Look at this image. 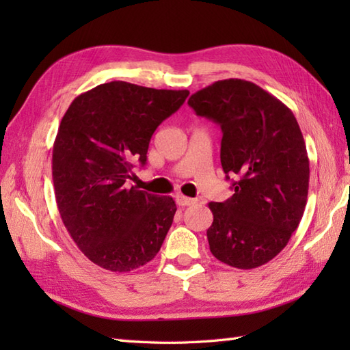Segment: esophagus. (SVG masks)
I'll use <instances>...</instances> for the list:
<instances>
[{
	"mask_svg": "<svg viewBox=\"0 0 350 350\" xmlns=\"http://www.w3.org/2000/svg\"><path fill=\"white\" fill-rule=\"evenodd\" d=\"M176 202H177V204L179 206H191V204H194L197 200H194V198H189V197H185V196H182V194H177L176 196Z\"/></svg>",
	"mask_w": 350,
	"mask_h": 350,
	"instance_id": "1",
	"label": "esophagus"
}]
</instances>
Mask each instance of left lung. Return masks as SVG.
Masks as SVG:
<instances>
[{
	"label": "left lung",
	"instance_id": "8db88e82",
	"mask_svg": "<svg viewBox=\"0 0 350 350\" xmlns=\"http://www.w3.org/2000/svg\"><path fill=\"white\" fill-rule=\"evenodd\" d=\"M188 105L221 126V165L234 194L209 203L211 252L254 269L286 247L306 211L310 162L299 124L275 96L243 79L217 81Z\"/></svg>",
	"mask_w": 350,
	"mask_h": 350
}]
</instances>
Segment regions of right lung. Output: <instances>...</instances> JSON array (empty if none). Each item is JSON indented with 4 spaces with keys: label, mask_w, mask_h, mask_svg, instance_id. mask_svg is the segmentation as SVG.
I'll list each match as a JSON object with an SVG mask.
<instances>
[{
    "label": "right lung",
    "mask_w": 350,
    "mask_h": 350,
    "mask_svg": "<svg viewBox=\"0 0 350 350\" xmlns=\"http://www.w3.org/2000/svg\"><path fill=\"white\" fill-rule=\"evenodd\" d=\"M188 94L113 81L79 94L62 118L52 150L57 206L78 248L103 269L150 262L173 224V198L126 179L133 163L146 165L153 132Z\"/></svg>",
    "instance_id": "1"
}]
</instances>
